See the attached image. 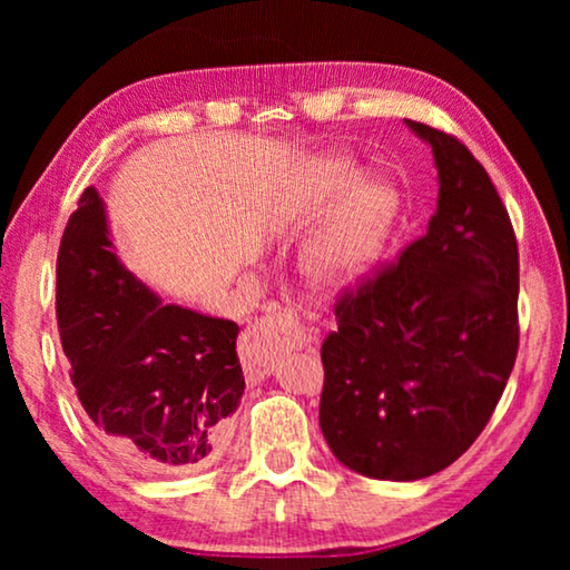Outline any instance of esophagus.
<instances>
[{"label": "esophagus", "mask_w": 570, "mask_h": 570, "mask_svg": "<svg viewBox=\"0 0 570 570\" xmlns=\"http://www.w3.org/2000/svg\"><path fill=\"white\" fill-rule=\"evenodd\" d=\"M316 342V332L304 326L292 312H274L254 324V330L240 340V360L248 380H262L272 372L274 354L282 346H312Z\"/></svg>", "instance_id": "1"}]
</instances>
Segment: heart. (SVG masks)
<instances>
[{
  "mask_svg": "<svg viewBox=\"0 0 570 570\" xmlns=\"http://www.w3.org/2000/svg\"><path fill=\"white\" fill-rule=\"evenodd\" d=\"M364 176L354 158L324 153L298 170L284 200L282 234L296 236L322 224L298 254V272L314 292L362 286L387 254L400 210L397 190Z\"/></svg>",
  "mask_w": 570,
  "mask_h": 570,
  "instance_id": "b5f03b06",
  "label": "heart"
}]
</instances>
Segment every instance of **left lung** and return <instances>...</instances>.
Returning <instances> with one entry per match:
<instances>
[{"label": "left lung", "mask_w": 570, "mask_h": 570, "mask_svg": "<svg viewBox=\"0 0 570 570\" xmlns=\"http://www.w3.org/2000/svg\"><path fill=\"white\" fill-rule=\"evenodd\" d=\"M438 168L428 234L336 304L322 344L320 424L364 478L412 482L485 428L518 354V244L485 168L460 140L404 120Z\"/></svg>", "instance_id": "left-lung-1"}]
</instances>
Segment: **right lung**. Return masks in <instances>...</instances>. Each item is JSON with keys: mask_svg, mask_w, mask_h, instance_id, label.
Returning a JSON list of instances; mask_svg holds the SVG:
<instances>
[{"mask_svg": "<svg viewBox=\"0 0 570 570\" xmlns=\"http://www.w3.org/2000/svg\"><path fill=\"white\" fill-rule=\"evenodd\" d=\"M57 324L90 430L142 472L180 475L218 455L244 394L238 324L163 302L115 254L90 186L57 256Z\"/></svg>", "mask_w": 570, "mask_h": 570, "instance_id": "obj_1", "label": "right lung"}]
</instances>
